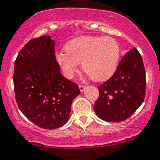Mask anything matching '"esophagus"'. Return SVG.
I'll return each instance as SVG.
<instances>
[{"instance_id": "1", "label": "esophagus", "mask_w": 160, "mask_h": 160, "mask_svg": "<svg viewBox=\"0 0 160 160\" xmlns=\"http://www.w3.org/2000/svg\"><path fill=\"white\" fill-rule=\"evenodd\" d=\"M79 89H80V92H83L84 90V89H85V86L83 85V84H79Z\"/></svg>"}]
</instances>
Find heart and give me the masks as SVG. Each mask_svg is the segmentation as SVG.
I'll use <instances>...</instances> for the list:
<instances>
[{
	"label": "heart",
	"mask_w": 160,
	"mask_h": 160,
	"mask_svg": "<svg viewBox=\"0 0 160 160\" xmlns=\"http://www.w3.org/2000/svg\"><path fill=\"white\" fill-rule=\"evenodd\" d=\"M65 50L56 53V61L64 76L72 78L81 62L82 68L94 81L109 79L120 63L122 50L112 38L81 36L70 40Z\"/></svg>",
	"instance_id": "1"
}]
</instances>
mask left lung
<instances>
[{
    "label": "left lung",
    "mask_w": 160,
    "mask_h": 160,
    "mask_svg": "<svg viewBox=\"0 0 160 160\" xmlns=\"http://www.w3.org/2000/svg\"><path fill=\"white\" fill-rule=\"evenodd\" d=\"M145 87L143 60L133 48L124 55L109 80L98 87L99 97L93 105L95 113L110 122L126 120L143 102Z\"/></svg>",
    "instance_id": "8db88e82"
}]
</instances>
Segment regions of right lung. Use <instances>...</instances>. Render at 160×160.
<instances>
[{"label":"right lung","instance_id":"add662e5","mask_svg":"<svg viewBox=\"0 0 160 160\" xmlns=\"http://www.w3.org/2000/svg\"><path fill=\"white\" fill-rule=\"evenodd\" d=\"M50 36L30 40L15 62L14 88L18 107L28 120L44 129L67 122L72 101L80 93L76 83L62 76Z\"/></svg>","mask_w":160,"mask_h":160}]
</instances>
